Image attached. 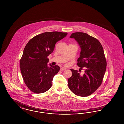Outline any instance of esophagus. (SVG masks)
<instances>
[{"label":"esophagus","mask_w":124,"mask_h":124,"mask_svg":"<svg viewBox=\"0 0 124 124\" xmlns=\"http://www.w3.org/2000/svg\"><path fill=\"white\" fill-rule=\"evenodd\" d=\"M66 69V68H65V67H61L60 68V70H61V71H63V70H65Z\"/></svg>","instance_id":"obj_1"}]
</instances>
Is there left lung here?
Instances as JSON below:
<instances>
[{
    "label": "left lung",
    "instance_id": "8db88e82",
    "mask_svg": "<svg viewBox=\"0 0 124 124\" xmlns=\"http://www.w3.org/2000/svg\"><path fill=\"white\" fill-rule=\"evenodd\" d=\"M70 38L75 39L81 47L77 64L84 72L80 74L70 69L72 74L68 80L69 88L77 96L87 97L95 92L102 83L107 66L103 49L97 39L85 33L75 32Z\"/></svg>",
    "mask_w": 124,
    "mask_h": 124
}]
</instances>
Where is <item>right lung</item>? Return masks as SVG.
<instances>
[{"label": "right lung", "mask_w": 124, "mask_h": 124, "mask_svg": "<svg viewBox=\"0 0 124 124\" xmlns=\"http://www.w3.org/2000/svg\"><path fill=\"white\" fill-rule=\"evenodd\" d=\"M67 32H45L31 39L24 48L20 61L24 83L32 92L42 93L49 90L54 77L60 70L59 66L47 63L56 43L64 39Z\"/></svg>", "instance_id": "right-lung-1"}]
</instances>
